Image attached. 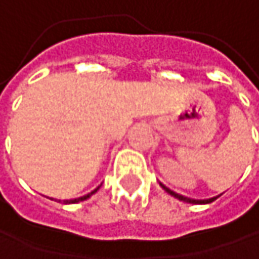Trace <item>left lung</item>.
Masks as SVG:
<instances>
[{
    "label": "left lung",
    "mask_w": 259,
    "mask_h": 259,
    "mask_svg": "<svg viewBox=\"0 0 259 259\" xmlns=\"http://www.w3.org/2000/svg\"><path fill=\"white\" fill-rule=\"evenodd\" d=\"M169 194H171V195H174V197H179V195H177V194H174V192H169ZM213 200H215V198H209V200H203V203H204V201H206V203H210V201H213ZM200 203H201V201H200Z\"/></svg>",
    "instance_id": "1"
}]
</instances>
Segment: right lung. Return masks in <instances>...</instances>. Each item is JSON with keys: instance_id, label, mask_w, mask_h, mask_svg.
Here are the masks:
<instances>
[{"instance_id": "obj_1", "label": "right lung", "mask_w": 259, "mask_h": 259, "mask_svg": "<svg viewBox=\"0 0 259 259\" xmlns=\"http://www.w3.org/2000/svg\"><path fill=\"white\" fill-rule=\"evenodd\" d=\"M96 191H98V189H94L93 192H90V194H87V195H83V197H79V198H74V200H71V203H77V201H82V200H87V198H88L90 195H93V194H94Z\"/></svg>"}]
</instances>
